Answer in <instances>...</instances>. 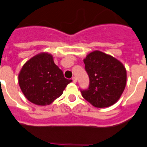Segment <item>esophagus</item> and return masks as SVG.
Listing matches in <instances>:
<instances>
[{
	"instance_id": "esophagus-1",
	"label": "esophagus",
	"mask_w": 147,
	"mask_h": 147,
	"mask_svg": "<svg viewBox=\"0 0 147 147\" xmlns=\"http://www.w3.org/2000/svg\"><path fill=\"white\" fill-rule=\"evenodd\" d=\"M72 81H73L74 83H76V82H77V78H75V77H73V78H72Z\"/></svg>"
}]
</instances>
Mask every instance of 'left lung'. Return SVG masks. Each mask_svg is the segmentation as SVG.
I'll use <instances>...</instances> for the list:
<instances>
[{"label":"left lung","mask_w":147,"mask_h":147,"mask_svg":"<svg viewBox=\"0 0 147 147\" xmlns=\"http://www.w3.org/2000/svg\"><path fill=\"white\" fill-rule=\"evenodd\" d=\"M83 61L90 80L88 89H80L83 98L98 108L115 104L125 88L127 75L123 64L99 51L88 54Z\"/></svg>","instance_id":"8db88e82"}]
</instances>
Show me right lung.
Returning <instances> with one entry per match:
<instances>
[{
    "instance_id": "add662e5",
    "label": "right lung",
    "mask_w": 147,
    "mask_h": 147,
    "mask_svg": "<svg viewBox=\"0 0 147 147\" xmlns=\"http://www.w3.org/2000/svg\"><path fill=\"white\" fill-rule=\"evenodd\" d=\"M72 81L64 78L48 53H40L28 60L19 74V85L24 95L30 102L41 106L51 105Z\"/></svg>"
}]
</instances>
